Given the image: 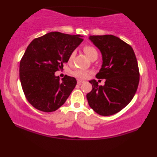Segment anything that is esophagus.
Returning <instances> with one entry per match:
<instances>
[{
  "instance_id": "obj_1",
  "label": "esophagus",
  "mask_w": 157,
  "mask_h": 157,
  "mask_svg": "<svg viewBox=\"0 0 157 157\" xmlns=\"http://www.w3.org/2000/svg\"><path fill=\"white\" fill-rule=\"evenodd\" d=\"M83 82H84V81L78 80H77V84H78V85H81L82 83H83Z\"/></svg>"
}]
</instances>
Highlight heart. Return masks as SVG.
I'll use <instances>...</instances> for the list:
<instances>
[{
    "label": "heart",
    "instance_id": "obj_1",
    "mask_svg": "<svg viewBox=\"0 0 157 157\" xmlns=\"http://www.w3.org/2000/svg\"><path fill=\"white\" fill-rule=\"evenodd\" d=\"M83 50L85 53L87 55L88 57H89L90 59L92 60L94 57H97L98 56V52H97V50L95 48L94 46H90V45H86L83 47ZM75 56V52L73 51L71 54L69 55V57H68V62H71ZM90 71L86 69H82V68H77V69L73 71V75H75V77H78L80 79H86L90 75Z\"/></svg>",
    "mask_w": 157,
    "mask_h": 157
}]
</instances>
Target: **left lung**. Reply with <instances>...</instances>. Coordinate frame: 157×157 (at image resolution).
I'll use <instances>...</instances> for the list:
<instances>
[{
	"label": "left lung",
	"mask_w": 157,
	"mask_h": 157,
	"mask_svg": "<svg viewBox=\"0 0 157 157\" xmlns=\"http://www.w3.org/2000/svg\"><path fill=\"white\" fill-rule=\"evenodd\" d=\"M89 39L102 56V68L96 77L105 82L99 86L95 80H90L92 90L86 97L95 112L110 116L123 109L136 94L140 82L137 60L132 47L116 36L93 35Z\"/></svg>",
	"instance_id": "left-lung-1"
}]
</instances>
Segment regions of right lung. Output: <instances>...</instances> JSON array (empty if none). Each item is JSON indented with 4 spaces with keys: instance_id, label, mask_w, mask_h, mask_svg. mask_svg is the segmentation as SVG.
Here are the masks:
<instances>
[{
    "instance_id": "1",
    "label": "right lung",
    "mask_w": 157,
    "mask_h": 157,
    "mask_svg": "<svg viewBox=\"0 0 157 157\" xmlns=\"http://www.w3.org/2000/svg\"><path fill=\"white\" fill-rule=\"evenodd\" d=\"M82 40L80 35L52 32L29 45L20 62V80L26 100L36 109L55 111L69 97L76 79L65 75L60 80L55 73Z\"/></svg>"
}]
</instances>
